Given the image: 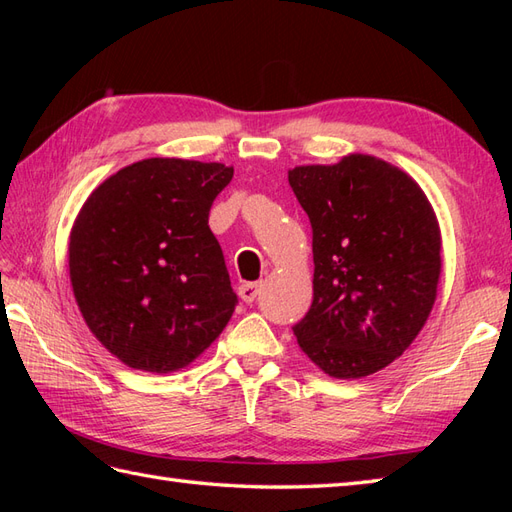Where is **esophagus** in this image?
I'll use <instances>...</instances> for the list:
<instances>
[{
	"label": "esophagus",
	"instance_id": "1",
	"mask_svg": "<svg viewBox=\"0 0 512 512\" xmlns=\"http://www.w3.org/2000/svg\"><path fill=\"white\" fill-rule=\"evenodd\" d=\"M259 290H262V286L255 284V281L253 284H242L239 286V297H242V301H246V303H253L259 295Z\"/></svg>",
	"mask_w": 512,
	"mask_h": 512
}]
</instances>
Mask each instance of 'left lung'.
<instances>
[{"instance_id": "left-lung-1", "label": "left lung", "mask_w": 512, "mask_h": 512, "mask_svg": "<svg viewBox=\"0 0 512 512\" xmlns=\"http://www.w3.org/2000/svg\"><path fill=\"white\" fill-rule=\"evenodd\" d=\"M288 182L312 224V306L292 332L332 378L394 363L438 297L442 235L420 184L376 156L301 165Z\"/></svg>"}]
</instances>
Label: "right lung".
Here are the masks:
<instances>
[{"mask_svg": "<svg viewBox=\"0 0 512 512\" xmlns=\"http://www.w3.org/2000/svg\"><path fill=\"white\" fill-rule=\"evenodd\" d=\"M233 167L147 158L96 187L72 224L70 284L85 323L132 369L171 374L226 328L237 295L209 211Z\"/></svg>", "mask_w": 512, "mask_h": 512, "instance_id": "right-lung-1", "label": "right lung"}]
</instances>
